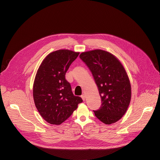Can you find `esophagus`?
<instances>
[{
  "instance_id": "1",
  "label": "esophagus",
  "mask_w": 160,
  "mask_h": 160,
  "mask_svg": "<svg viewBox=\"0 0 160 160\" xmlns=\"http://www.w3.org/2000/svg\"><path fill=\"white\" fill-rule=\"evenodd\" d=\"M81 98H82V99H83V101H85V94H82V95L81 96Z\"/></svg>"
}]
</instances>
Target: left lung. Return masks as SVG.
Masks as SVG:
<instances>
[{
	"label": "left lung",
	"instance_id": "1",
	"mask_svg": "<svg viewBox=\"0 0 160 160\" xmlns=\"http://www.w3.org/2000/svg\"><path fill=\"white\" fill-rule=\"evenodd\" d=\"M80 58L87 64L96 83L102 104L95 116L109 125L125 115L131 100V85L126 70L113 54L101 49L83 52Z\"/></svg>",
	"mask_w": 160,
	"mask_h": 160
}]
</instances>
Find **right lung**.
<instances>
[{
    "mask_svg": "<svg viewBox=\"0 0 160 160\" xmlns=\"http://www.w3.org/2000/svg\"><path fill=\"white\" fill-rule=\"evenodd\" d=\"M80 52L60 49L48 54L35 75L33 96L41 117L50 124L61 125L83 101L73 95L65 75Z\"/></svg>",
    "mask_w": 160,
    "mask_h": 160,
    "instance_id": "1",
    "label": "right lung"
}]
</instances>
